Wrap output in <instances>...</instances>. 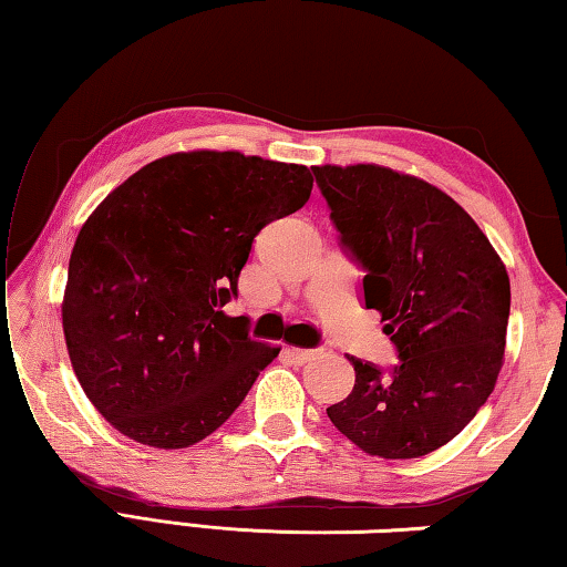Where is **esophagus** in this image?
Masks as SVG:
<instances>
[{
    "instance_id": "1",
    "label": "esophagus",
    "mask_w": 567,
    "mask_h": 567,
    "mask_svg": "<svg viewBox=\"0 0 567 567\" xmlns=\"http://www.w3.org/2000/svg\"><path fill=\"white\" fill-rule=\"evenodd\" d=\"M287 354H290V358H292L297 364H305V362H310V360L318 358L320 350H302V348H290V350H287Z\"/></svg>"
}]
</instances>
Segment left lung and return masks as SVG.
<instances>
[{
    "label": "left lung",
    "mask_w": 567,
    "mask_h": 567,
    "mask_svg": "<svg viewBox=\"0 0 567 567\" xmlns=\"http://www.w3.org/2000/svg\"><path fill=\"white\" fill-rule=\"evenodd\" d=\"M364 307L385 320L400 362L348 358L354 388L328 408L364 453L408 460L450 443L485 405L503 368L511 280L463 207L425 179L380 165L312 167Z\"/></svg>",
    "instance_id": "8db88e82"
}]
</instances>
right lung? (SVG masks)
I'll return each mask as SVG.
<instances>
[{"label":"right lung","instance_id":"right-lung-1","mask_svg":"<svg viewBox=\"0 0 567 567\" xmlns=\"http://www.w3.org/2000/svg\"><path fill=\"white\" fill-rule=\"evenodd\" d=\"M305 165L177 152L134 172L87 217L70 257L62 328L84 395L134 443L213 435L280 348L223 307L257 233L300 209Z\"/></svg>","mask_w":567,"mask_h":567}]
</instances>
